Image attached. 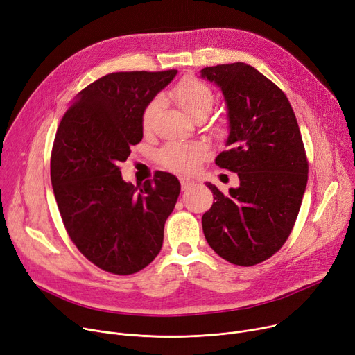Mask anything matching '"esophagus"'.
<instances>
[{
  "mask_svg": "<svg viewBox=\"0 0 355 355\" xmlns=\"http://www.w3.org/2000/svg\"><path fill=\"white\" fill-rule=\"evenodd\" d=\"M180 182H181V189H182V190H189L190 187H193V185L196 184L194 180L187 178V177H181V178H180Z\"/></svg>",
  "mask_w": 355,
  "mask_h": 355,
  "instance_id": "obj_1",
  "label": "esophagus"
}]
</instances>
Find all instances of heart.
<instances>
[{"mask_svg": "<svg viewBox=\"0 0 355 355\" xmlns=\"http://www.w3.org/2000/svg\"><path fill=\"white\" fill-rule=\"evenodd\" d=\"M171 98L193 119L206 118L214 106L213 90L196 78H184L171 90ZM161 109V99L155 98L149 102L142 112V128L149 130ZM209 155V149L202 144L171 142L159 153L161 162L178 173H191L197 170L200 162Z\"/></svg>", "mask_w": 355, "mask_h": 355, "instance_id": "b5f03b06", "label": "heart"}]
</instances>
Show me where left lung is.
<instances>
[{
    "label": "left lung",
    "instance_id": "obj_1",
    "mask_svg": "<svg viewBox=\"0 0 355 355\" xmlns=\"http://www.w3.org/2000/svg\"><path fill=\"white\" fill-rule=\"evenodd\" d=\"M227 106V151L220 168L239 175V187L213 191L211 209L202 214L210 248L227 262L253 266L284 246L301 209L308 182V161L293 109L285 93L246 63L204 67Z\"/></svg>",
    "mask_w": 355,
    "mask_h": 355
}]
</instances>
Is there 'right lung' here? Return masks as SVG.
<instances>
[{
	"mask_svg": "<svg viewBox=\"0 0 355 355\" xmlns=\"http://www.w3.org/2000/svg\"><path fill=\"white\" fill-rule=\"evenodd\" d=\"M175 74H106L78 93L55 134L50 177L63 225L80 253L106 272H139L162 248L178 178L158 171L135 187L123 181L119 164L144 137L145 106Z\"/></svg>",
	"mask_w": 355,
	"mask_h": 355,
	"instance_id": "right-lung-1",
	"label": "right lung"
}]
</instances>
